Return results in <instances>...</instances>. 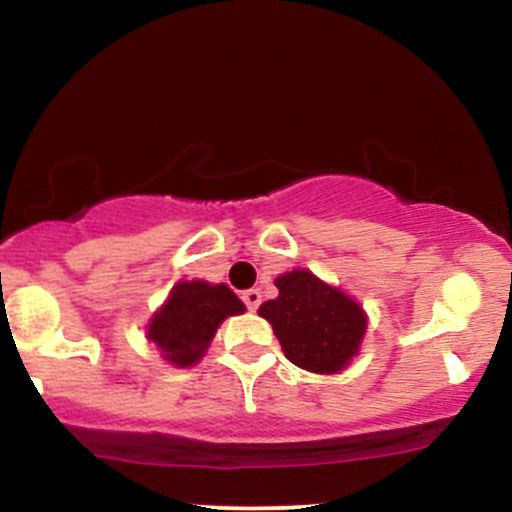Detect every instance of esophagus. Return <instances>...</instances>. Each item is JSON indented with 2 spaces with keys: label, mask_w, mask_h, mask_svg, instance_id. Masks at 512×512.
<instances>
[{
  "label": "esophagus",
  "mask_w": 512,
  "mask_h": 512,
  "mask_svg": "<svg viewBox=\"0 0 512 512\" xmlns=\"http://www.w3.org/2000/svg\"><path fill=\"white\" fill-rule=\"evenodd\" d=\"M243 303L248 305V310H257V308H260V303H262V293L257 289L243 291Z\"/></svg>",
  "instance_id": "obj_1"
}]
</instances>
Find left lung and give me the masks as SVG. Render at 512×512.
<instances>
[{
  "label": "left lung",
  "instance_id": "1",
  "mask_svg": "<svg viewBox=\"0 0 512 512\" xmlns=\"http://www.w3.org/2000/svg\"><path fill=\"white\" fill-rule=\"evenodd\" d=\"M276 289L279 298L262 303L257 313L272 322L286 358L310 373H339L366 332L361 305L308 269L279 276Z\"/></svg>",
  "mask_w": 512,
  "mask_h": 512
}]
</instances>
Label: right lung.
Returning <instances> with one entry per match:
<instances>
[{"label": "right lung", "instance_id": "obj_1", "mask_svg": "<svg viewBox=\"0 0 512 512\" xmlns=\"http://www.w3.org/2000/svg\"><path fill=\"white\" fill-rule=\"evenodd\" d=\"M243 310V301L226 284L180 281L151 320L149 339L166 361L180 368L192 366L207 351L216 327L228 315H240Z\"/></svg>", "mask_w": 512, "mask_h": 512}]
</instances>
